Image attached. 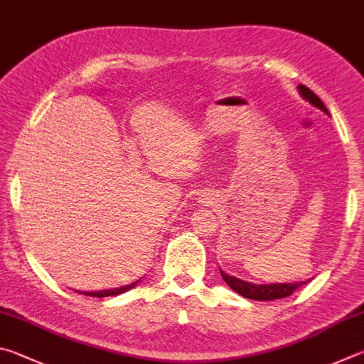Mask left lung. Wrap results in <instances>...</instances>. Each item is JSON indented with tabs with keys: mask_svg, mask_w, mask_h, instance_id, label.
<instances>
[{
	"mask_svg": "<svg viewBox=\"0 0 364 364\" xmlns=\"http://www.w3.org/2000/svg\"><path fill=\"white\" fill-rule=\"evenodd\" d=\"M299 94L302 97L310 102L311 105L320 108L321 112L329 114L328 108L324 107L321 99L318 97L315 92H311L307 86L299 85L297 86ZM220 275L224 278V282L230 286V288L238 292L240 296H243L246 299H251V301H275V299H283L291 296L297 288H301L302 284L309 282H296V283H270V284H257V283H251V282H245V279H240L237 277L227 275L225 272L220 270Z\"/></svg>",
	"mask_w": 364,
	"mask_h": 364,
	"instance_id": "1",
	"label": "left lung"
}]
</instances>
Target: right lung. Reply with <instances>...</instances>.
<instances>
[{"instance_id":"1","label":"right lung","mask_w":364,"mask_h":364,"mask_svg":"<svg viewBox=\"0 0 364 364\" xmlns=\"http://www.w3.org/2000/svg\"><path fill=\"white\" fill-rule=\"evenodd\" d=\"M140 282V278L137 282H134L131 284H126V286H119V288H113V289H104V291H76L80 292V294H85V296H91V297H108V296H118V294H123V292L132 289L134 286Z\"/></svg>"}]
</instances>
